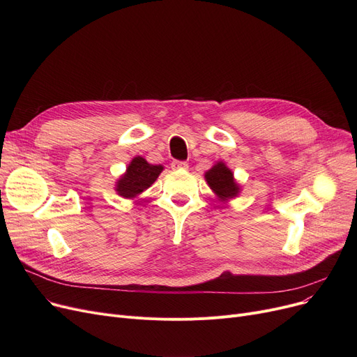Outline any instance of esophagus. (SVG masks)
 <instances>
[{"instance_id": "esophagus-1", "label": "esophagus", "mask_w": 357, "mask_h": 357, "mask_svg": "<svg viewBox=\"0 0 357 357\" xmlns=\"http://www.w3.org/2000/svg\"><path fill=\"white\" fill-rule=\"evenodd\" d=\"M171 166L174 171H186V169H188V163L181 162V160H174Z\"/></svg>"}]
</instances>
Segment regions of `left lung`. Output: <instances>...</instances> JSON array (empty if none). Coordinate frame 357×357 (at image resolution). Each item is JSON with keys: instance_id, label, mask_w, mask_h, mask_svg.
<instances>
[{"instance_id": "1", "label": "left lung", "mask_w": 357, "mask_h": 357, "mask_svg": "<svg viewBox=\"0 0 357 357\" xmlns=\"http://www.w3.org/2000/svg\"><path fill=\"white\" fill-rule=\"evenodd\" d=\"M205 181L221 201L231 199L240 192V185L224 162H217L210 171L205 172Z\"/></svg>"}]
</instances>
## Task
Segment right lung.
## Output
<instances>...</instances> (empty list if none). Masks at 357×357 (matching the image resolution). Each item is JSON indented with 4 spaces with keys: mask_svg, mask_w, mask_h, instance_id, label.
<instances>
[{
    "mask_svg": "<svg viewBox=\"0 0 357 357\" xmlns=\"http://www.w3.org/2000/svg\"><path fill=\"white\" fill-rule=\"evenodd\" d=\"M162 171V165H150L144 158L136 156L117 181L116 191L123 198H135L146 191L158 179Z\"/></svg>",
    "mask_w": 357,
    "mask_h": 357,
    "instance_id": "obj_1",
    "label": "right lung"
}]
</instances>
